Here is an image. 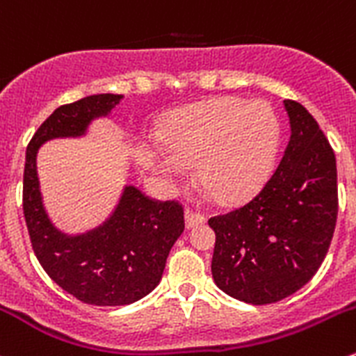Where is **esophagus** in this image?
I'll use <instances>...</instances> for the list:
<instances>
[{
	"label": "esophagus",
	"mask_w": 356,
	"mask_h": 356,
	"mask_svg": "<svg viewBox=\"0 0 356 356\" xmlns=\"http://www.w3.org/2000/svg\"><path fill=\"white\" fill-rule=\"evenodd\" d=\"M204 221H206V218H204L200 213H195V211H192V209H186L185 211V225H186V228L200 227V225H204Z\"/></svg>",
	"instance_id": "obj_1"
}]
</instances>
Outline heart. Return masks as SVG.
<instances>
[{"label": "heart", "mask_w": 356, "mask_h": 356, "mask_svg": "<svg viewBox=\"0 0 356 356\" xmlns=\"http://www.w3.org/2000/svg\"><path fill=\"white\" fill-rule=\"evenodd\" d=\"M279 121L265 102L214 98L179 112L163 133L164 149L150 152L154 170L170 181L195 177L218 202L251 195L272 170Z\"/></svg>", "instance_id": "obj_1"}]
</instances>
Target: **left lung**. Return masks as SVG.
<instances>
[{
  "label": "left lung",
  "mask_w": 356,
  "mask_h": 356,
  "mask_svg": "<svg viewBox=\"0 0 356 356\" xmlns=\"http://www.w3.org/2000/svg\"><path fill=\"white\" fill-rule=\"evenodd\" d=\"M291 140L279 166L242 207L209 218L211 272L228 296L268 305L301 289L322 265L337 220L336 156L313 115L284 100Z\"/></svg>",
  "instance_id": "left-lung-1"
}]
</instances>
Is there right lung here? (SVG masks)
<instances>
[{
	"label": "right lung",
	"mask_w": 356,
	"mask_h": 356,
	"mask_svg": "<svg viewBox=\"0 0 356 356\" xmlns=\"http://www.w3.org/2000/svg\"><path fill=\"white\" fill-rule=\"evenodd\" d=\"M121 98L91 95L58 107L34 133L24 168V216L38 261L65 293L95 306L129 305L152 293L171 248L185 230L177 200L150 199L133 185L124 186L114 213L86 234H63L44 211L38 149L48 140L83 136L90 122L111 114Z\"/></svg>",
	"instance_id": "obj_1"
}]
</instances>
